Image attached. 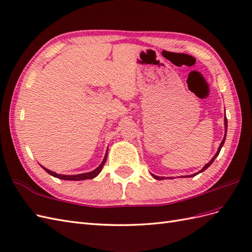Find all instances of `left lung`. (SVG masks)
<instances>
[{"mask_svg": "<svg viewBox=\"0 0 252 252\" xmlns=\"http://www.w3.org/2000/svg\"><path fill=\"white\" fill-rule=\"evenodd\" d=\"M224 121H225V135H224V139H223V141H222V143H220V146H219V149H218V151H217V154L215 155V157H213L211 159H210V162L209 163H207V164H206L204 167H203V168L199 171V172H197V173H194V174H191V175H189V177H194V175H196V174H199L200 172H202V171H204V170H206V169H207L208 168V167L213 163V161H215V159H216V158L219 156V154H220V148H222L223 147V145H224V142H225V140H226V133H227V118L225 117V119H224ZM152 177H154L156 180H164V178L163 177H158V175H155V174H152ZM188 177V178H189Z\"/></svg>", "mask_w": 252, "mask_h": 252, "instance_id": "8db88e82", "label": "left lung"}]
</instances>
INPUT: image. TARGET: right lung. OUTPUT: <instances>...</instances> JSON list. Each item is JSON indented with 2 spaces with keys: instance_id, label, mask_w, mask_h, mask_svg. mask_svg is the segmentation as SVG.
Listing matches in <instances>:
<instances>
[{
  "instance_id": "add662e5",
  "label": "right lung",
  "mask_w": 252,
  "mask_h": 252,
  "mask_svg": "<svg viewBox=\"0 0 252 252\" xmlns=\"http://www.w3.org/2000/svg\"><path fill=\"white\" fill-rule=\"evenodd\" d=\"M106 158H107V152H106V155H105V157H104V158H103L102 163L100 164V166L97 167V168H95L94 170L90 171V172L81 173V174H73V175L59 174V173H56V172H53V171L48 170L47 168H45V167H43V166H42V167H43L45 171L48 172L50 175H52V177L58 178V179H61V180H66V181H82V180H91V179L95 178L96 175L101 172V170H102V168H103V166H104V164H105V162H106Z\"/></svg>"
}]
</instances>
